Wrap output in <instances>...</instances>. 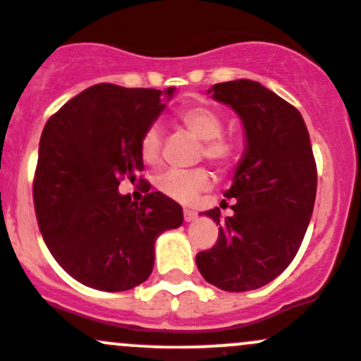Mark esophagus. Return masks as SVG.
Listing matches in <instances>:
<instances>
[{
    "label": "esophagus",
    "mask_w": 361,
    "mask_h": 361,
    "mask_svg": "<svg viewBox=\"0 0 361 361\" xmlns=\"http://www.w3.org/2000/svg\"><path fill=\"white\" fill-rule=\"evenodd\" d=\"M183 218L185 221H194L197 218V213L194 209H183Z\"/></svg>",
    "instance_id": "obj_1"
}]
</instances>
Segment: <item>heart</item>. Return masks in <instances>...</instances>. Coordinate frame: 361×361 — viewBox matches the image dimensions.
Masks as SVG:
<instances>
[{
	"instance_id": "b5f03b06",
	"label": "heart",
	"mask_w": 361,
	"mask_h": 361,
	"mask_svg": "<svg viewBox=\"0 0 361 361\" xmlns=\"http://www.w3.org/2000/svg\"><path fill=\"white\" fill-rule=\"evenodd\" d=\"M180 122L194 136L202 140L201 155L214 166L227 169L238 162L241 155V141L224 134L225 120L220 111L206 104H188L178 111ZM140 154L148 166H157L162 154V130L157 123L147 127L140 141ZM213 183V176L206 167L192 171L171 169L157 178L160 194L173 201L188 204L197 197L199 192L207 190Z\"/></svg>"
}]
</instances>
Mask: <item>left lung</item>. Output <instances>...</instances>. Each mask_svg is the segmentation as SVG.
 Instances as JSON below:
<instances>
[{"label": "left lung", "instance_id": "8db88e82", "mask_svg": "<svg viewBox=\"0 0 361 361\" xmlns=\"http://www.w3.org/2000/svg\"><path fill=\"white\" fill-rule=\"evenodd\" d=\"M209 92L241 116L246 154L225 192L232 216L206 211L218 241L197 253L202 278L225 292H248L278 278L302 245L316 199L318 171L304 118L295 106L251 80L216 83Z\"/></svg>", "mask_w": 361, "mask_h": 361}]
</instances>
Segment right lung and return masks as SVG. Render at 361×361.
Returning <instances> with one entry per match:
<instances>
[{
  "label": "right lung",
  "instance_id": "obj_1",
  "mask_svg": "<svg viewBox=\"0 0 361 361\" xmlns=\"http://www.w3.org/2000/svg\"><path fill=\"white\" fill-rule=\"evenodd\" d=\"M173 92L97 83L47 120L32 180L38 227L57 264L89 288L147 281L157 235L183 224L180 204L160 192L141 202L118 194L145 169L141 136Z\"/></svg>",
  "mask_w": 361,
  "mask_h": 361
}]
</instances>
